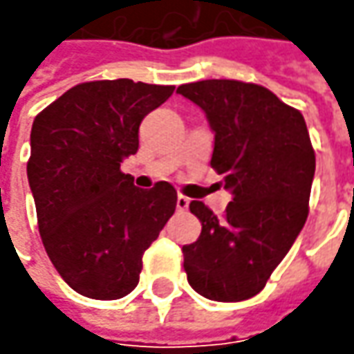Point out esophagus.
Returning a JSON list of instances; mask_svg holds the SVG:
<instances>
[{
  "label": "esophagus",
  "mask_w": 354,
  "mask_h": 354,
  "mask_svg": "<svg viewBox=\"0 0 354 354\" xmlns=\"http://www.w3.org/2000/svg\"><path fill=\"white\" fill-rule=\"evenodd\" d=\"M177 209L179 211H187L189 209V198L183 197V195H177Z\"/></svg>",
  "instance_id": "1"
}]
</instances>
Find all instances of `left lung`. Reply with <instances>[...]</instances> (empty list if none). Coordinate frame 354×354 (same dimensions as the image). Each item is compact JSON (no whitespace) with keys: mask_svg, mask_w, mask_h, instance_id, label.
I'll use <instances>...</instances> for the list:
<instances>
[{"mask_svg":"<svg viewBox=\"0 0 354 354\" xmlns=\"http://www.w3.org/2000/svg\"><path fill=\"white\" fill-rule=\"evenodd\" d=\"M177 94L205 112L211 165L232 195L225 218L191 201L203 230L183 246L187 279L207 299L242 301L264 290L306 225L315 175L306 120L274 92L238 80L191 82Z\"/></svg>","mask_w":354,"mask_h":354,"instance_id":"left-lung-1","label":"left lung"}]
</instances>
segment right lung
<instances>
[{"label":"right lung","mask_w":354,"mask_h":354,"mask_svg":"<svg viewBox=\"0 0 354 354\" xmlns=\"http://www.w3.org/2000/svg\"><path fill=\"white\" fill-rule=\"evenodd\" d=\"M173 90L129 78L84 82L35 118L27 179L39 232L53 266L80 295H128L143 252L175 212L173 185L140 189L120 171L140 147L142 120Z\"/></svg>","instance_id":"1"}]
</instances>
